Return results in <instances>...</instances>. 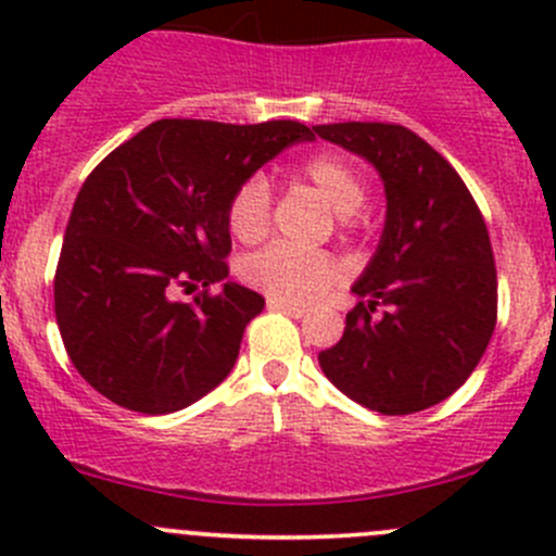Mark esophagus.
Here are the masks:
<instances>
[{
  "label": "esophagus",
  "instance_id": "esophagus-1",
  "mask_svg": "<svg viewBox=\"0 0 556 556\" xmlns=\"http://www.w3.org/2000/svg\"><path fill=\"white\" fill-rule=\"evenodd\" d=\"M266 306L271 312H285V314H290V317H304L306 312V306H301V304H293V301H285V299H277V295H268V301H266Z\"/></svg>",
  "mask_w": 556,
  "mask_h": 556
}]
</instances>
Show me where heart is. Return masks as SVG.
Segmentation results:
<instances>
[{
    "label": "heart",
    "mask_w": 556,
    "mask_h": 556,
    "mask_svg": "<svg viewBox=\"0 0 556 556\" xmlns=\"http://www.w3.org/2000/svg\"><path fill=\"white\" fill-rule=\"evenodd\" d=\"M295 174L339 212L341 226H361L366 182L350 159L323 150V153H314L301 161ZM268 217H271L268 182L263 177L244 179L228 201V231L239 242H257L268 231ZM242 279L277 299L314 301L323 299L333 285H339L341 266L328 252H299L282 244H271L244 257Z\"/></svg>",
    "instance_id": "obj_1"
}]
</instances>
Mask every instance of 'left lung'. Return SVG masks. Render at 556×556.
<instances>
[{
	"label": "left lung",
	"mask_w": 556,
	"mask_h": 556,
	"mask_svg": "<svg viewBox=\"0 0 556 556\" xmlns=\"http://www.w3.org/2000/svg\"><path fill=\"white\" fill-rule=\"evenodd\" d=\"M314 134L377 166L387 193L382 242L352 293L339 344L319 368L371 412L414 414L473 374L497 323L486 223L450 161L397 123H328Z\"/></svg>",
	"instance_id": "1"
}]
</instances>
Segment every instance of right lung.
Masks as SVG:
<instances>
[{
    "mask_svg": "<svg viewBox=\"0 0 556 556\" xmlns=\"http://www.w3.org/2000/svg\"><path fill=\"white\" fill-rule=\"evenodd\" d=\"M312 131L166 117L112 150L77 193L53 279L80 377L112 403L172 414L231 374L263 295L226 282L233 190ZM215 281L220 294H210ZM205 290L185 305L182 289Z\"/></svg>",
    "mask_w": 556,
    "mask_h": 556,
    "instance_id": "right-lung-1",
    "label": "right lung"
}]
</instances>
